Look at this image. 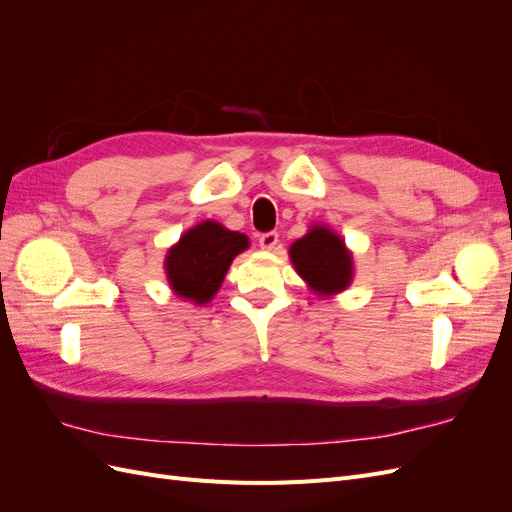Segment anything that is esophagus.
<instances>
[{"label": "esophagus", "instance_id": "34e87169", "mask_svg": "<svg viewBox=\"0 0 512 512\" xmlns=\"http://www.w3.org/2000/svg\"><path fill=\"white\" fill-rule=\"evenodd\" d=\"M258 243H260L262 250L273 252V250H277V245H280V235H277L275 230H271V232H262V235L258 237Z\"/></svg>", "mask_w": 512, "mask_h": 512}]
</instances>
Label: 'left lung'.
<instances>
[{"label":"left lung","mask_w":512,"mask_h":512,"mask_svg":"<svg viewBox=\"0 0 512 512\" xmlns=\"http://www.w3.org/2000/svg\"><path fill=\"white\" fill-rule=\"evenodd\" d=\"M290 260L297 273L320 297L342 292L352 282V254L342 237L327 226H312L305 237L290 245Z\"/></svg>","instance_id":"left-lung-1"}]
</instances>
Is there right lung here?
Here are the masks:
<instances>
[{"mask_svg":"<svg viewBox=\"0 0 512 512\" xmlns=\"http://www.w3.org/2000/svg\"><path fill=\"white\" fill-rule=\"evenodd\" d=\"M250 239L243 232L228 230L220 222L205 220L183 232L170 247L164 269L166 280L181 299L196 305L209 303L220 290L230 262L247 250Z\"/></svg>","mask_w":512,"mask_h":512,"instance_id":"right-lung-1","label":"right lung"}]
</instances>
